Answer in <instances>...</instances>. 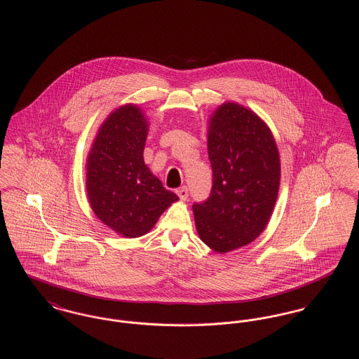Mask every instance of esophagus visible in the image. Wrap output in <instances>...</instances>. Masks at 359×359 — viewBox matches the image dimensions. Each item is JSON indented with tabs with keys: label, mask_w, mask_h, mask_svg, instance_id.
Here are the masks:
<instances>
[{
	"label": "esophagus",
	"mask_w": 359,
	"mask_h": 359,
	"mask_svg": "<svg viewBox=\"0 0 359 359\" xmlns=\"http://www.w3.org/2000/svg\"><path fill=\"white\" fill-rule=\"evenodd\" d=\"M177 194H178V197H180L182 201H187L189 196L188 188H187V187H181V188L177 189Z\"/></svg>",
	"instance_id": "esophagus-1"
}]
</instances>
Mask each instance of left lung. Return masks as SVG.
<instances>
[{
	"label": "left lung",
	"instance_id": "1",
	"mask_svg": "<svg viewBox=\"0 0 359 359\" xmlns=\"http://www.w3.org/2000/svg\"><path fill=\"white\" fill-rule=\"evenodd\" d=\"M213 180L204 203L193 204L200 239L224 254L251 243L267 226L280 189V154L264 120L235 102L209 120Z\"/></svg>",
	"mask_w": 359,
	"mask_h": 359
}]
</instances>
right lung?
<instances>
[{"instance_id": "right-lung-1", "label": "right lung", "mask_w": 359, "mask_h": 359, "mask_svg": "<svg viewBox=\"0 0 359 359\" xmlns=\"http://www.w3.org/2000/svg\"><path fill=\"white\" fill-rule=\"evenodd\" d=\"M149 121L133 104L100 127L86 162V190L95 216L124 238L146 235L178 200L143 159Z\"/></svg>"}]
</instances>
